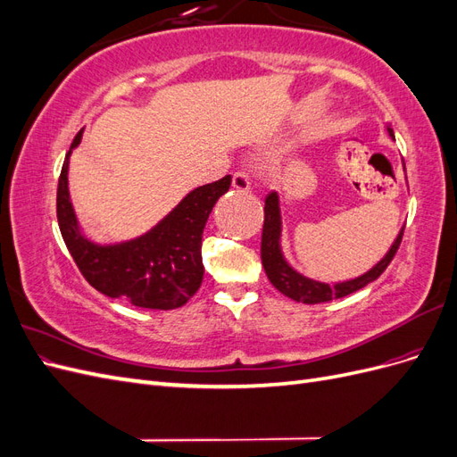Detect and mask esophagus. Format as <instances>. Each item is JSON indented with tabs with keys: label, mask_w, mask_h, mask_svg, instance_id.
<instances>
[{
	"label": "esophagus",
	"mask_w": 457,
	"mask_h": 457,
	"mask_svg": "<svg viewBox=\"0 0 457 457\" xmlns=\"http://www.w3.org/2000/svg\"><path fill=\"white\" fill-rule=\"evenodd\" d=\"M232 188L238 190V192H250L252 188V181H250V175L245 171H237L232 175Z\"/></svg>",
	"instance_id": "obj_1"
}]
</instances>
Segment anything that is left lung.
I'll return each instance as SVG.
<instances>
[{
    "label": "left lung",
    "instance_id": "left-lung-1",
    "mask_svg": "<svg viewBox=\"0 0 457 457\" xmlns=\"http://www.w3.org/2000/svg\"><path fill=\"white\" fill-rule=\"evenodd\" d=\"M386 133L395 139V133L391 126H386ZM404 228H400L398 237L391 244L389 252L383 255L370 270L356 276L351 280L336 282L334 286L326 282H318L309 278V276L297 272L284 257L282 252V212H280V195L278 192H270L265 198V223H262V237H261V261L262 269H265L270 284L278 289L286 297L294 299L297 303H305V305H316V303H326L331 299H339L349 294L358 292L370 282L379 278L381 272L389 267L393 261L400 240H403Z\"/></svg>",
    "mask_w": 457,
    "mask_h": 457
}]
</instances>
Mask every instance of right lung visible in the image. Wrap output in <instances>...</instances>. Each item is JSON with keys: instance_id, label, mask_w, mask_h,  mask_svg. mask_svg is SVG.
I'll use <instances>...</instances> for the list:
<instances>
[{"instance_id": "1", "label": "right lung", "mask_w": 457, "mask_h": 457, "mask_svg": "<svg viewBox=\"0 0 457 457\" xmlns=\"http://www.w3.org/2000/svg\"><path fill=\"white\" fill-rule=\"evenodd\" d=\"M81 135L84 129L68 150L57 188L61 234L78 269L96 292L112 299L156 311L183 307L202 286L204 227L217 200L230 188V175L190 190L145 234L101 244L81 230L68 188V163Z\"/></svg>"}]
</instances>
